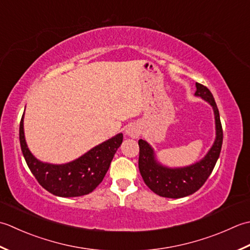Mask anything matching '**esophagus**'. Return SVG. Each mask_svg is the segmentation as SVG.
Wrapping results in <instances>:
<instances>
[{"label": "esophagus", "instance_id": "obj_1", "mask_svg": "<svg viewBox=\"0 0 250 250\" xmlns=\"http://www.w3.org/2000/svg\"><path fill=\"white\" fill-rule=\"evenodd\" d=\"M125 134L128 137H130V138H138L141 134V127H140V125L136 124V123L130 124L127 126Z\"/></svg>", "mask_w": 250, "mask_h": 250}]
</instances>
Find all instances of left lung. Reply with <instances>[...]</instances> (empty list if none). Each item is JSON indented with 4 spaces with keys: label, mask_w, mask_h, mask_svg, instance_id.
<instances>
[{
    "label": "left lung",
    "mask_w": 250,
    "mask_h": 250,
    "mask_svg": "<svg viewBox=\"0 0 250 250\" xmlns=\"http://www.w3.org/2000/svg\"><path fill=\"white\" fill-rule=\"evenodd\" d=\"M195 86V96L201 97L212 106L216 123L215 142L201 161L186 167H167L156 160L153 147L146 140L138 141V165L142 179L155 194L163 197L180 198L196 192L210 176L220 155L223 131L216 101L206 86L200 83H196Z\"/></svg>",
    "instance_id": "1"
}]
</instances>
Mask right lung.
<instances>
[{
  "label": "right lung",
  "instance_id": "add662e5",
  "mask_svg": "<svg viewBox=\"0 0 250 250\" xmlns=\"http://www.w3.org/2000/svg\"><path fill=\"white\" fill-rule=\"evenodd\" d=\"M23 115L19 126L20 146L28 167L40 185L52 194L61 197L82 196L93 192L104 180L123 141V134L96 146L72 162L61 165L49 164L39 161L30 152L24 139Z\"/></svg>",
  "mask_w": 250,
  "mask_h": 250
}]
</instances>
